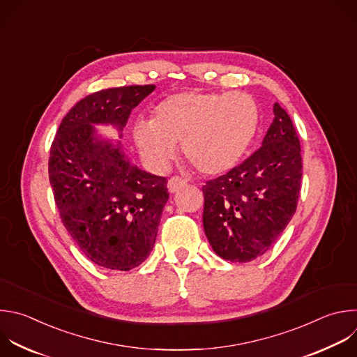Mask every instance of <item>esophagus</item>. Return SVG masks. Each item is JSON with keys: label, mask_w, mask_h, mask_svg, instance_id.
<instances>
[{"label": "esophagus", "mask_w": 357, "mask_h": 357, "mask_svg": "<svg viewBox=\"0 0 357 357\" xmlns=\"http://www.w3.org/2000/svg\"><path fill=\"white\" fill-rule=\"evenodd\" d=\"M183 186H186V181H183L182 178L172 176V178L168 181V190H169L171 193L178 192V190H179V189H182Z\"/></svg>", "instance_id": "1"}]
</instances>
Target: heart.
I'll return each instance as SVG.
<instances>
[{"label": "heart", "mask_w": 357, "mask_h": 357, "mask_svg": "<svg viewBox=\"0 0 357 357\" xmlns=\"http://www.w3.org/2000/svg\"><path fill=\"white\" fill-rule=\"evenodd\" d=\"M258 123V106L247 93L185 91L161 100L151 121H137L133 137L157 171L169 165L181 143L183 157L200 174L218 175L240 161Z\"/></svg>", "instance_id": "obj_1"}]
</instances>
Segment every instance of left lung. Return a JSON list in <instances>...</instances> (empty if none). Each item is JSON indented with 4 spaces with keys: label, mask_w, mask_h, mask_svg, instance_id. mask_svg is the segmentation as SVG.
<instances>
[{
    "label": "left lung",
    "mask_w": 357,
    "mask_h": 357,
    "mask_svg": "<svg viewBox=\"0 0 357 357\" xmlns=\"http://www.w3.org/2000/svg\"><path fill=\"white\" fill-rule=\"evenodd\" d=\"M273 113L261 149L202 188L206 236L213 251L229 262H251L268 252L297 208L300 140L279 103Z\"/></svg>",
    "instance_id": "1"
}]
</instances>
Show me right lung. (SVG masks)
<instances>
[{
    "label": "right lung",
    "instance_id": "obj_1",
    "mask_svg": "<svg viewBox=\"0 0 357 357\" xmlns=\"http://www.w3.org/2000/svg\"><path fill=\"white\" fill-rule=\"evenodd\" d=\"M155 85L102 89L77 102L52 143L49 181L61 221L84 255L100 268L130 271L153 251L167 178L133 165L121 142L102 139L95 126L121 133L132 109Z\"/></svg>",
    "mask_w": 357,
    "mask_h": 357
}]
</instances>
